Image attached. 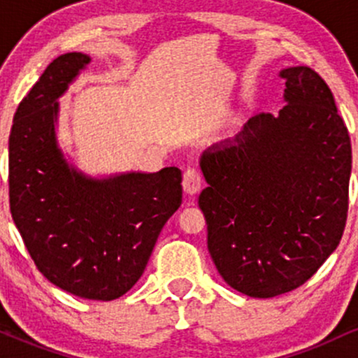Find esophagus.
Returning a JSON list of instances; mask_svg holds the SVG:
<instances>
[{
    "label": "esophagus",
    "instance_id": "esophagus-1",
    "mask_svg": "<svg viewBox=\"0 0 358 358\" xmlns=\"http://www.w3.org/2000/svg\"><path fill=\"white\" fill-rule=\"evenodd\" d=\"M183 190L187 195H195L202 188V175L196 168H188L183 173Z\"/></svg>",
    "mask_w": 358,
    "mask_h": 358
}]
</instances>
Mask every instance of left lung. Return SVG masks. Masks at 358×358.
<instances>
[{"mask_svg":"<svg viewBox=\"0 0 358 358\" xmlns=\"http://www.w3.org/2000/svg\"><path fill=\"white\" fill-rule=\"evenodd\" d=\"M279 76V116L250 117L200 158L208 252L224 281L252 298L305 285L340 244L348 212L352 145L334 94L305 65Z\"/></svg>","mask_w":358,"mask_h":358,"instance_id":"left-lung-1","label":"left lung"}]
</instances>
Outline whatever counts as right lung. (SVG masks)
Listing matches in <instances>:
<instances>
[{
    "mask_svg": "<svg viewBox=\"0 0 358 358\" xmlns=\"http://www.w3.org/2000/svg\"><path fill=\"white\" fill-rule=\"evenodd\" d=\"M90 57L64 53L23 97L10 134V210L24 248L52 285L110 301L127 293L182 203V171H131L92 178L62 155L59 99Z\"/></svg>",
    "mask_w": 358,
    "mask_h": 358,
    "instance_id": "obj_1",
    "label": "right lung"
}]
</instances>
